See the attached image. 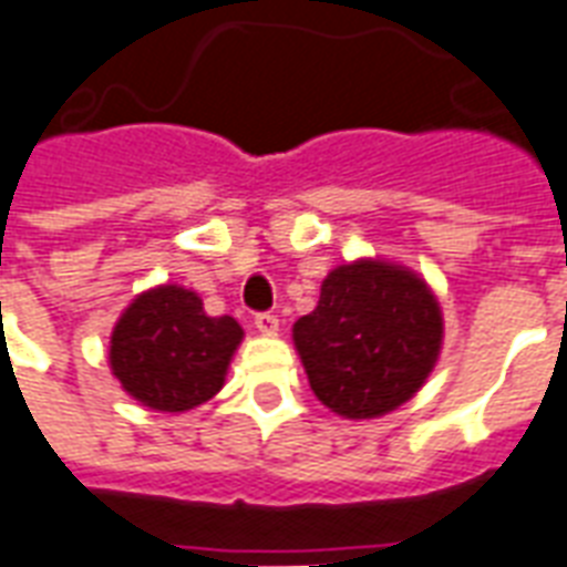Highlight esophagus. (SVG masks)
<instances>
[{"label":"esophagus","instance_id":"obj_1","mask_svg":"<svg viewBox=\"0 0 567 567\" xmlns=\"http://www.w3.org/2000/svg\"><path fill=\"white\" fill-rule=\"evenodd\" d=\"M255 330L261 332V336H276L279 332V318L270 312L255 315Z\"/></svg>","mask_w":567,"mask_h":567}]
</instances>
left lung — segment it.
Instances as JSON below:
<instances>
[{
  "label": "left lung",
  "mask_w": 567,
  "mask_h": 567,
  "mask_svg": "<svg viewBox=\"0 0 567 567\" xmlns=\"http://www.w3.org/2000/svg\"><path fill=\"white\" fill-rule=\"evenodd\" d=\"M309 386L341 419H378L425 386L443 351L431 285L386 258L332 267L315 312L293 323Z\"/></svg>",
  "instance_id": "left-lung-1"
}]
</instances>
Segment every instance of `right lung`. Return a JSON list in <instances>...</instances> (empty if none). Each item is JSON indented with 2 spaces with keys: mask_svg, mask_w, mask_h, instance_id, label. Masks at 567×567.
I'll use <instances>...</instances> for the list:
<instances>
[{
  "mask_svg": "<svg viewBox=\"0 0 567 567\" xmlns=\"http://www.w3.org/2000/svg\"><path fill=\"white\" fill-rule=\"evenodd\" d=\"M244 327L210 318L202 297L184 285H154L136 293L110 336V369L142 408L187 413L223 389Z\"/></svg>",
  "mask_w": 567,
  "mask_h": 567,
  "instance_id": "add662e5",
  "label": "right lung"
}]
</instances>
